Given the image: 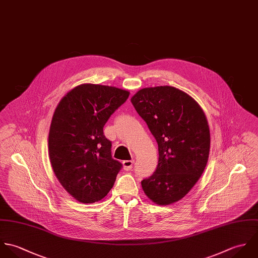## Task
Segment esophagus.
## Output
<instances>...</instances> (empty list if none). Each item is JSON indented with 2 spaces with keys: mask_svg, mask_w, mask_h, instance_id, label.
<instances>
[{
  "mask_svg": "<svg viewBox=\"0 0 258 258\" xmlns=\"http://www.w3.org/2000/svg\"><path fill=\"white\" fill-rule=\"evenodd\" d=\"M134 163H135V160L132 159V160H123L122 161V165H123V169L124 170H131L134 166Z\"/></svg>",
  "mask_w": 258,
  "mask_h": 258,
  "instance_id": "1",
  "label": "esophagus"
}]
</instances>
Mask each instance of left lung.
Masks as SVG:
<instances>
[{"label":"left lung","mask_w":258,"mask_h":258,"mask_svg":"<svg viewBox=\"0 0 258 258\" xmlns=\"http://www.w3.org/2000/svg\"><path fill=\"white\" fill-rule=\"evenodd\" d=\"M131 101L158 145L156 169L142 180L143 189L156 205L173 204L206 168L210 146L206 114L191 97L169 86L143 89Z\"/></svg>","instance_id":"1"}]
</instances>
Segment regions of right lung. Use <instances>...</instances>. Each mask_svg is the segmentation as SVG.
<instances>
[{
  "mask_svg": "<svg viewBox=\"0 0 258 258\" xmlns=\"http://www.w3.org/2000/svg\"><path fill=\"white\" fill-rule=\"evenodd\" d=\"M128 96L114 87L85 84L68 93L53 112L49 134L52 169L80 203L101 201L122 168L111 156V142L104 137L103 126Z\"/></svg>",
  "mask_w": 258,
  "mask_h": 258,
  "instance_id": "add662e5",
  "label": "right lung"
}]
</instances>
